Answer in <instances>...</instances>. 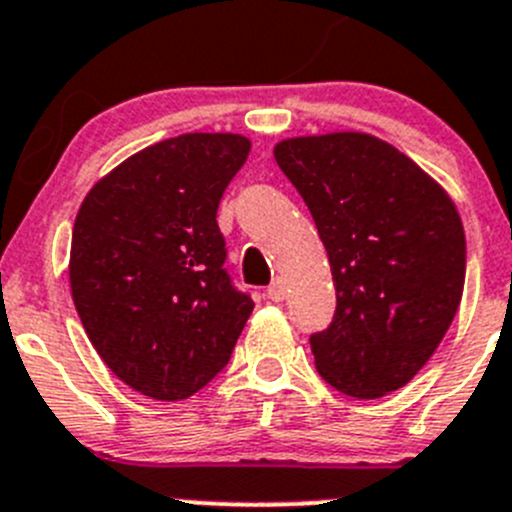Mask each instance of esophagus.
I'll use <instances>...</instances> for the list:
<instances>
[{
    "mask_svg": "<svg viewBox=\"0 0 512 512\" xmlns=\"http://www.w3.org/2000/svg\"><path fill=\"white\" fill-rule=\"evenodd\" d=\"M267 297H270L272 302H282L287 297V285H285V280H280V277H277L275 282H272L270 287H267Z\"/></svg>",
    "mask_w": 512,
    "mask_h": 512,
    "instance_id": "1",
    "label": "esophagus"
}]
</instances>
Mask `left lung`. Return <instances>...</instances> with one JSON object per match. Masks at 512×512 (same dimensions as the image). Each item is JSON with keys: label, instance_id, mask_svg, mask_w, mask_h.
<instances>
[{"label": "left lung", "instance_id": "left-lung-1", "mask_svg": "<svg viewBox=\"0 0 512 512\" xmlns=\"http://www.w3.org/2000/svg\"><path fill=\"white\" fill-rule=\"evenodd\" d=\"M275 160L327 250L337 307L310 337L317 372L350 398L403 388L448 332L465 285V232L448 192L365 132L290 137Z\"/></svg>", "mask_w": 512, "mask_h": 512}]
</instances>
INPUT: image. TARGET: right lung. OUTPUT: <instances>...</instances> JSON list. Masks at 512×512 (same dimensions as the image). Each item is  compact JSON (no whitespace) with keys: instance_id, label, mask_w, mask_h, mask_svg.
<instances>
[{"instance_id":"right-lung-1","label":"right lung","mask_w":512,"mask_h":512,"mask_svg":"<svg viewBox=\"0 0 512 512\" xmlns=\"http://www.w3.org/2000/svg\"><path fill=\"white\" fill-rule=\"evenodd\" d=\"M250 155L190 132L127 157L77 212L69 285L104 365L152 400H185L227 365L255 302L225 265L217 205Z\"/></svg>"}]
</instances>
